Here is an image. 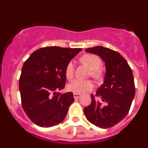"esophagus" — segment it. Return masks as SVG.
I'll return each instance as SVG.
<instances>
[{"instance_id": "obj_1", "label": "esophagus", "mask_w": 148, "mask_h": 148, "mask_svg": "<svg viewBox=\"0 0 148 148\" xmlns=\"http://www.w3.org/2000/svg\"><path fill=\"white\" fill-rule=\"evenodd\" d=\"M73 95H74V98H75V99H78V98L79 97H81V94H79V93H74L73 94Z\"/></svg>"}]
</instances>
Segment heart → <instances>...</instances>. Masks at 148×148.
Returning <instances> with one entry per match:
<instances>
[{
	"label": "heart",
	"instance_id": "1",
	"mask_svg": "<svg viewBox=\"0 0 148 148\" xmlns=\"http://www.w3.org/2000/svg\"><path fill=\"white\" fill-rule=\"evenodd\" d=\"M81 61L84 64L90 68L89 75L96 80H99L103 77V70L101 67V60L97 55L87 53L82 56ZM75 66L72 61H70L65 67V76L68 80H71L74 77ZM94 85L90 80H74L67 85V90L74 93H83L92 90Z\"/></svg>",
	"mask_w": 148,
	"mask_h": 148
}]
</instances>
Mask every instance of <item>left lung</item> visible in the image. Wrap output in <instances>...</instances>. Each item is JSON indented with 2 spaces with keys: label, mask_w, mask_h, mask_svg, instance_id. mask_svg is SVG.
Instances as JSON below:
<instances>
[{
  "label": "left lung",
  "mask_w": 148,
  "mask_h": 148,
  "mask_svg": "<svg viewBox=\"0 0 148 148\" xmlns=\"http://www.w3.org/2000/svg\"><path fill=\"white\" fill-rule=\"evenodd\" d=\"M85 51L98 55L104 60L106 75L104 84L95 95H90L92 101L84 108V115L95 126L104 129L112 127L127 115L135 96L131 68L120 53L109 48L95 47Z\"/></svg>",
  "instance_id": "1"
}]
</instances>
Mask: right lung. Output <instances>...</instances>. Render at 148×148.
I'll list each match as a JSON object with an SVG mask.
<instances>
[{"label": "right lung", "mask_w": 148, "mask_h": 148, "mask_svg": "<svg viewBox=\"0 0 148 148\" xmlns=\"http://www.w3.org/2000/svg\"><path fill=\"white\" fill-rule=\"evenodd\" d=\"M82 49L47 47L35 50L22 67L19 78L21 105L35 125L50 127L64 121L73 92H56L64 88L65 67Z\"/></svg>", "instance_id": "add662e5"}]
</instances>
